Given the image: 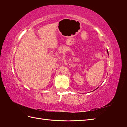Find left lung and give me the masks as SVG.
<instances>
[{"label":"left lung","mask_w":127,"mask_h":127,"mask_svg":"<svg viewBox=\"0 0 127 127\" xmlns=\"http://www.w3.org/2000/svg\"><path fill=\"white\" fill-rule=\"evenodd\" d=\"M106 51H107V53H108V55H109V52H108V51H107V50H106ZM97 88H96V89H97Z\"/></svg>","instance_id":"8db88e82"}]
</instances>
